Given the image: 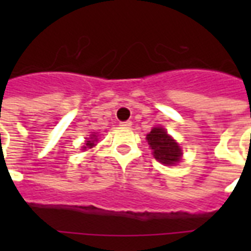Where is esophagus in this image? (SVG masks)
<instances>
[{"label": "esophagus", "instance_id": "34e87169", "mask_svg": "<svg viewBox=\"0 0 251 251\" xmlns=\"http://www.w3.org/2000/svg\"><path fill=\"white\" fill-rule=\"evenodd\" d=\"M120 126H122V127H130V126H131V121L120 122Z\"/></svg>", "mask_w": 251, "mask_h": 251}]
</instances>
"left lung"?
Here are the masks:
<instances>
[{
    "label": "left lung",
    "instance_id": "8db88e82",
    "mask_svg": "<svg viewBox=\"0 0 251 251\" xmlns=\"http://www.w3.org/2000/svg\"><path fill=\"white\" fill-rule=\"evenodd\" d=\"M147 141L153 151V157L163 164L172 165L181 160V149L163 127H153L147 134Z\"/></svg>",
    "mask_w": 251,
    "mask_h": 251
}]
</instances>
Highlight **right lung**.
Returning <instances> with one entry per match:
<instances>
[{
	"label": "right lung",
	"mask_w": 251,
	"mask_h": 251,
	"mask_svg": "<svg viewBox=\"0 0 251 251\" xmlns=\"http://www.w3.org/2000/svg\"><path fill=\"white\" fill-rule=\"evenodd\" d=\"M94 139H96V135H94V137L91 138V141H87V143H86L87 147H90V149H91V147H94V146H95ZM83 149H86V147H83Z\"/></svg>",
	"instance_id": "add662e5"
}]
</instances>
